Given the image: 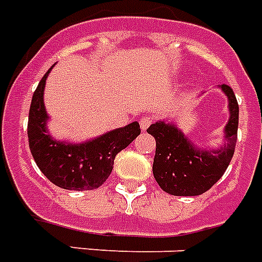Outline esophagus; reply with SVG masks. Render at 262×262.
I'll list each match as a JSON object with an SVG mask.
<instances>
[{
    "label": "esophagus",
    "mask_w": 262,
    "mask_h": 262,
    "mask_svg": "<svg viewBox=\"0 0 262 262\" xmlns=\"http://www.w3.org/2000/svg\"><path fill=\"white\" fill-rule=\"evenodd\" d=\"M152 121H154V119H152L151 117H143V118L140 119V127H141L143 130H147L148 126L152 123Z\"/></svg>",
    "instance_id": "esophagus-1"
}]
</instances>
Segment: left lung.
I'll list each match as a JSON object with an SVG mask.
<instances>
[{"label": "left lung", "mask_w": 262, "mask_h": 262, "mask_svg": "<svg viewBox=\"0 0 262 262\" xmlns=\"http://www.w3.org/2000/svg\"><path fill=\"white\" fill-rule=\"evenodd\" d=\"M228 99L230 118L224 127L227 143L219 149H200L177 125L158 121L148 127L156 140L152 171L156 182L172 195H199L215 185L231 162L236 145L239 107L230 85H220Z\"/></svg>", "instance_id": "8db88e82"}]
</instances>
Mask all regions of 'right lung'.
<instances>
[{
  "label": "right lung",
  "instance_id": "right-lung-1",
  "mask_svg": "<svg viewBox=\"0 0 262 262\" xmlns=\"http://www.w3.org/2000/svg\"><path fill=\"white\" fill-rule=\"evenodd\" d=\"M54 67V65H53ZM46 72L35 90L28 114V144L39 170L49 181L68 190H92L113 171L118 152L140 135L139 122L107 132L85 143L57 141L47 132V111L43 103Z\"/></svg>",
  "mask_w": 262,
  "mask_h": 262
}]
</instances>
